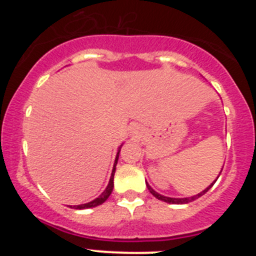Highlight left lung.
Segmentation results:
<instances>
[{
    "instance_id": "obj_1",
    "label": "left lung",
    "mask_w": 256,
    "mask_h": 256,
    "mask_svg": "<svg viewBox=\"0 0 256 256\" xmlns=\"http://www.w3.org/2000/svg\"><path fill=\"white\" fill-rule=\"evenodd\" d=\"M216 180H218V178H216ZM216 180H214V182H212V184H210V186L208 187L206 190H204V191H202V192H200V194H198V195L192 196V198H166V196H162V195H160V194H158V192L154 191V190L151 188L150 186H148V183H146V184H148V188L150 190L151 194H152V195L155 196V198H158V200L165 201V202H169V204H187V202H191V201L196 200V198H200V196L204 195L205 192L209 191V190L212 188V184H214V183H216Z\"/></svg>"
}]
</instances>
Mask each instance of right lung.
Wrapping results in <instances>:
<instances>
[{
	"label": "right lung",
	"instance_id": "1",
	"mask_svg": "<svg viewBox=\"0 0 256 256\" xmlns=\"http://www.w3.org/2000/svg\"><path fill=\"white\" fill-rule=\"evenodd\" d=\"M120 151V150H119ZM119 151H118V155H116V159H115V162H114V168H112V177H110V180H108V187H106L105 191L101 194L100 196L97 198H94V201H91V202H87V204H82V205H74L73 208H76V209H88V208H94V206H98V205L104 204L106 200H108V198L110 195H112V188H114V173H115V166H116V162H118V158H119ZM72 208V206H70Z\"/></svg>",
	"mask_w": 256,
	"mask_h": 256
}]
</instances>
